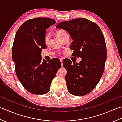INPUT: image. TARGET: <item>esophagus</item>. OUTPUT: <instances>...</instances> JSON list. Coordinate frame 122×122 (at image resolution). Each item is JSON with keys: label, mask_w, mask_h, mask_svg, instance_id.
Returning a JSON list of instances; mask_svg holds the SVG:
<instances>
[{"label": "esophagus", "mask_w": 122, "mask_h": 122, "mask_svg": "<svg viewBox=\"0 0 122 122\" xmlns=\"http://www.w3.org/2000/svg\"><path fill=\"white\" fill-rule=\"evenodd\" d=\"M60 61L61 64V66H63V59H60Z\"/></svg>", "instance_id": "obj_1"}]
</instances>
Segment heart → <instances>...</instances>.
I'll use <instances>...</instances> for the list:
<instances>
[{"instance_id":"heart-1","label":"heart","mask_w":122,"mask_h":122,"mask_svg":"<svg viewBox=\"0 0 122 122\" xmlns=\"http://www.w3.org/2000/svg\"><path fill=\"white\" fill-rule=\"evenodd\" d=\"M56 34L57 35V36L61 39L63 38V37L67 34L66 32L63 30H58L56 31ZM49 40V35H47L45 36V43H48Z\"/></svg>"}]
</instances>
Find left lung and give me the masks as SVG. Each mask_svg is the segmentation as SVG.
<instances>
[{
	"instance_id": "left-lung-1",
	"label": "left lung",
	"mask_w": 122,
	"mask_h": 122,
	"mask_svg": "<svg viewBox=\"0 0 122 122\" xmlns=\"http://www.w3.org/2000/svg\"><path fill=\"white\" fill-rule=\"evenodd\" d=\"M56 27L70 35L72 55L81 58L79 63L68 59L63 61L68 91L73 95H85L95 87L104 71L107 53L102 31L97 25L84 18L61 22Z\"/></svg>"
}]
</instances>
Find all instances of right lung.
<instances>
[{"label":"right lung","instance_id":"obj_1","mask_svg":"<svg viewBox=\"0 0 122 122\" xmlns=\"http://www.w3.org/2000/svg\"><path fill=\"white\" fill-rule=\"evenodd\" d=\"M53 19L36 18L21 25L15 37L12 48L16 74L22 85L34 94L48 93L57 71L61 67L59 59H41V49L46 48V29L55 24Z\"/></svg>","mask_w":122,"mask_h":122}]
</instances>
